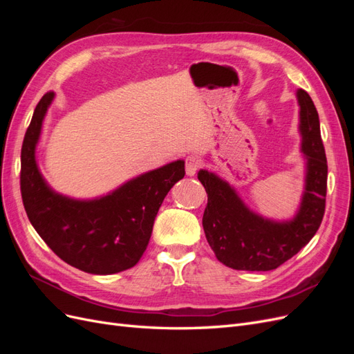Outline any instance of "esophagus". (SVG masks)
Listing matches in <instances>:
<instances>
[{
    "label": "esophagus",
    "instance_id": "obj_1",
    "mask_svg": "<svg viewBox=\"0 0 354 354\" xmlns=\"http://www.w3.org/2000/svg\"><path fill=\"white\" fill-rule=\"evenodd\" d=\"M202 165V160L196 155H189L186 158V174L187 176H195L199 167Z\"/></svg>",
    "mask_w": 354,
    "mask_h": 354
}]
</instances>
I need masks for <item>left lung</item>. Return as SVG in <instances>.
<instances>
[{"mask_svg":"<svg viewBox=\"0 0 354 354\" xmlns=\"http://www.w3.org/2000/svg\"><path fill=\"white\" fill-rule=\"evenodd\" d=\"M297 97L307 176L301 207L294 220L276 223L257 216L243 205L226 181L205 169L198 173L208 195L202 217L203 232L217 260L234 270L277 269L304 248L322 223L326 205L328 164L320 137L319 115L307 91L298 90Z\"/></svg>","mask_w":354,"mask_h":354,"instance_id":"left-lung-1","label":"left lung"}]
</instances>
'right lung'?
<instances>
[{"mask_svg": "<svg viewBox=\"0 0 354 354\" xmlns=\"http://www.w3.org/2000/svg\"><path fill=\"white\" fill-rule=\"evenodd\" d=\"M55 93L48 91L32 115L20 155V192L28 218L59 259L91 274H113L136 266L151 239L164 198L185 177V162L133 178L111 195L73 201L53 192L39 174L35 146Z\"/></svg>", "mask_w": 354, "mask_h": 354, "instance_id": "right-lung-1", "label": "right lung"}]
</instances>
